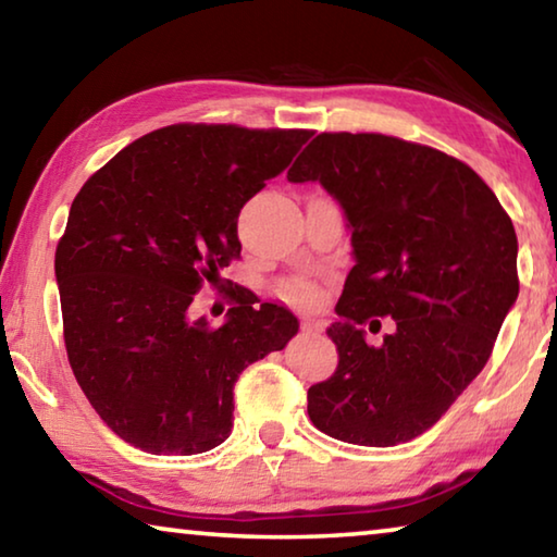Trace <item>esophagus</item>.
I'll return each mask as SVG.
<instances>
[{"instance_id": "esophagus-1", "label": "esophagus", "mask_w": 557, "mask_h": 557, "mask_svg": "<svg viewBox=\"0 0 557 557\" xmlns=\"http://www.w3.org/2000/svg\"><path fill=\"white\" fill-rule=\"evenodd\" d=\"M322 330V322L320 320H302V332H320Z\"/></svg>"}]
</instances>
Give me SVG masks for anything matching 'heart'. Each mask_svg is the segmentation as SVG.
<instances>
[{
    "label": "heart",
    "mask_w": 557,
    "mask_h": 557,
    "mask_svg": "<svg viewBox=\"0 0 557 557\" xmlns=\"http://www.w3.org/2000/svg\"><path fill=\"white\" fill-rule=\"evenodd\" d=\"M289 297H295L297 302H312L314 289L307 285H295V287H289Z\"/></svg>",
    "instance_id": "obj_1"
}]
</instances>
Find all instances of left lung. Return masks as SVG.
Instances as JSON below:
<instances>
[{
  "label": "left lung",
  "mask_w": 557,
  "mask_h": 557,
  "mask_svg": "<svg viewBox=\"0 0 557 557\" xmlns=\"http://www.w3.org/2000/svg\"><path fill=\"white\" fill-rule=\"evenodd\" d=\"M289 183H320L351 233L355 268L326 326L339 367L310 386L326 436L396 446L444 417L488 361L518 299V237L469 165L382 134H320ZM369 315L395 332L369 348Z\"/></svg>",
  "instance_id": "1"
}]
</instances>
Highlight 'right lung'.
I'll return each mask as SVG.
<instances>
[{"label": "right lung", "instance_id": "add662e5", "mask_svg": "<svg viewBox=\"0 0 557 557\" xmlns=\"http://www.w3.org/2000/svg\"><path fill=\"white\" fill-rule=\"evenodd\" d=\"M312 131L178 123L84 183L57 247L69 364L113 434L148 454H202L233 429V386L299 330L287 307L237 299L193 317L202 280L240 255L237 215Z\"/></svg>", "mask_w": 557, "mask_h": 557}]
</instances>
